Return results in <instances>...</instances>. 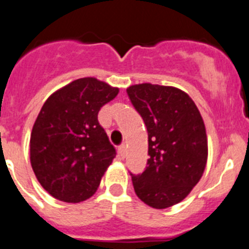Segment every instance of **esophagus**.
<instances>
[{
  "mask_svg": "<svg viewBox=\"0 0 249 249\" xmlns=\"http://www.w3.org/2000/svg\"><path fill=\"white\" fill-rule=\"evenodd\" d=\"M124 155H126V146L124 144H121V146H118V156H120V158H124Z\"/></svg>",
  "mask_w": 249,
  "mask_h": 249,
  "instance_id": "esophagus-1",
  "label": "esophagus"
}]
</instances>
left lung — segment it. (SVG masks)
Masks as SVG:
<instances>
[{"mask_svg": "<svg viewBox=\"0 0 249 249\" xmlns=\"http://www.w3.org/2000/svg\"><path fill=\"white\" fill-rule=\"evenodd\" d=\"M127 93L148 132V167L132 175L133 188L147 206L164 210L183 201L203 176L208 158L203 118L177 87L138 83Z\"/></svg>", "mask_w": 249, "mask_h": 249, "instance_id": "obj_1", "label": "left lung"}]
</instances>
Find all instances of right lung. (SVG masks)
Returning <instances> with one entry per match:
<instances>
[{
    "mask_svg": "<svg viewBox=\"0 0 249 249\" xmlns=\"http://www.w3.org/2000/svg\"><path fill=\"white\" fill-rule=\"evenodd\" d=\"M118 92V87L85 77L43 103L31 132V166L37 181L58 201L80 203L92 197L116 157L97 116Z\"/></svg>",
    "mask_w": 249,
    "mask_h": 249,
    "instance_id": "add662e5",
    "label": "right lung"
}]
</instances>
